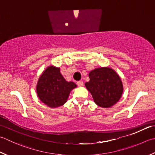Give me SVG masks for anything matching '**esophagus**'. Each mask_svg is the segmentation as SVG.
Wrapping results in <instances>:
<instances>
[{
	"mask_svg": "<svg viewBox=\"0 0 155 155\" xmlns=\"http://www.w3.org/2000/svg\"><path fill=\"white\" fill-rule=\"evenodd\" d=\"M77 85L78 87H83L84 85V83L83 81H78L77 82Z\"/></svg>",
	"mask_w": 155,
	"mask_h": 155,
	"instance_id": "esophagus-1",
	"label": "esophagus"
}]
</instances>
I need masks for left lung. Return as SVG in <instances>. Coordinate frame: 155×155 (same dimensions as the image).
I'll use <instances>...</instances> for the list:
<instances>
[{"label": "left lung", "instance_id": "left-lung-1", "mask_svg": "<svg viewBox=\"0 0 155 155\" xmlns=\"http://www.w3.org/2000/svg\"><path fill=\"white\" fill-rule=\"evenodd\" d=\"M89 77V81L84 84L98 106L111 107L120 99L123 84L114 70L109 67L97 68L90 71Z\"/></svg>", "mask_w": 155, "mask_h": 155}]
</instances>
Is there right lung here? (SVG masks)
Listing matches in <instances>:
<instances>
[{
  "label": "right lung",
  "mask_w": 155,
  "mask_h": 155,
  "mask_svg": "<svg viewBox=\"0 0 155 155\" xmlns=\"http://www.w3.org/2000/svg\"><path fill=\"white\" fill-rule=\"evenodd\" d=\"M72 81H66L60 73V68L50 66L38 81L36 92L40 101L48 107L55 108L67 101L71 91L77 87Z\"/></svg>",
  "instance_id": "right-lung-1"
}]
</instances>
